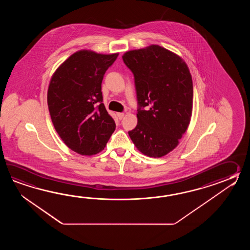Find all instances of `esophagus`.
I'll return each mask as SVG.
<instances>
[{"label":"esophagus","mask_w":250,"mask_h":250,"mask_svg":"<svg viewBox=\"0 0 250 250\" xmlns=\"http://www.w3.org/2000/svg\"><path fill=\"white\" fill-rule=\"evenodd\" d=\"M117 116L119 120H123V118L124 117V113L123 112H118Z\"/></svg>","instance_id":"obj_1"}]
</instances>
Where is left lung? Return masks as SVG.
Masks as SVG:
<instances>
[{"mask_svg": "<svg viewBox=\"0 0 250 250\" xmlns=\"http://www.w3.org/2000/svg\"><path fill=\"white\" fill-rule=\"evenodd\" d=\"M123 60L134 75L138 99V124L128 135L142 154L162 157L178 146L190 122L189 69L180 56L155 44L127 52Z\"/></svg>", "mask_w": 250, "mask_h": 250, "instance_id": "1", "label": "left lung"}]
</instances>
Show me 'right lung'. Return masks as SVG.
Wrapping results in <instances>:
<instances>
[{"instance_id": "right-lung-1", "label": "right lung", "mask_w": 250, "mask_h": 250, "mask_svg": "<svg viewBox=\"0 0 250 250\" xmlns=\"http://www.w3.org/2000/svg\"><path fill=\"white\" fill-rule=\"evenodd\" d=\"M118 55L79 51L56 69L50 81L47 104L53 126L65 145L78 154L101 152L115 130L101 89L104 76Z\"/></svg>"}]
</instances>
